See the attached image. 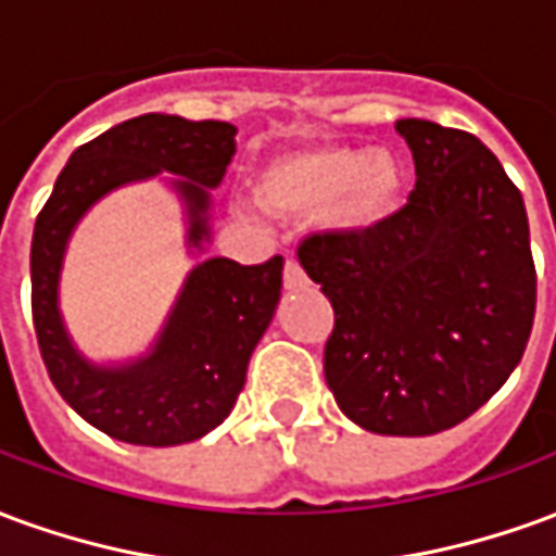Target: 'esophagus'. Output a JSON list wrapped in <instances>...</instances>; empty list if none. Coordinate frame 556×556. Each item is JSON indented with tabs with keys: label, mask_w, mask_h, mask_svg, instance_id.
Returning a JSON list of instances; mask_svg holds the SVG:
<instances>
[{
	"label": "esophagus",
	"mask_w": 556,
	"mask_h": 556,
	"mask_svg": "<svg viewBox=\"0 0 556 556\" xmlns=\"http://www.w3.org/2000/svg\"><path fill=\"white\" fill-rule=\"evenodd\" d=\"M282 282H286V289L289 291H298L309 286V277L303 274V267L298 265L294 258H289V262H286V277H282Z\"/></svg>",
	"instance_id": "1"
}]
</instances>
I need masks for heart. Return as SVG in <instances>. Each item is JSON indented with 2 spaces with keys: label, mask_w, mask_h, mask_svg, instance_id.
Instances as JSON below:
<instances>
[{
  "label": "heart",
  "mask_w": 556,
  "mask_h": 556,
  "mask_svg": "<svg viewBox=\"0 0 556 556\" xmlns=\"http://www.w3.org/2000/svg\"><path fill=\"white\" fill-rule=\"evenodd\" d=\"M255 202L282 217H313L333 238H369L405 205L408 169L390 148L315 142L267 157Z\"/></svg>",
  "instance_id": "1"
}]
</instances>
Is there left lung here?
Returning <instances> with one entry per match:
<instances>
[{
  "label": "left lung",
  "mask_w": 556,
  "mask_h": 556,
  "mask_svg": "<svg viewBox=\"0 0 556 556\" xmlns=\"http://www.w3.org/2000/svg\"><path fill=\"white\" fill-rule=\"evenodd\" d=\"M417 184L369 238L298 250L337 325L325 378L361 429L426 438L482 408L521 361L536 313L525 199L473 134L399 118Z\"/></svg>",
  "instance_id": "left-lung-1"
}]
</instances>
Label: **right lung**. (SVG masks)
Segmentation results:
<instances>
[{
  "label": "right lung",
  "instance_id": "add662e5",
  "mask_svg": "<svg viewBox=\"0 0 556 556\" xmlns=\"http://www.w3.org/2000/svg\"><path fill=\"white\" fill-rule=\"evenodd\" d=\"M235 134L229 122L163 113L122 122L71 154L35 219L31 318L43 366L67 405L115 441L178 446L217 429L235 408L250 357L277 313L282 255L265 265L202 258L214 235L211 190L235 157ZM151 177L179 195L185 245L197 265L147 354L98 364L76 349L58 306L66 243L103 194Z\"/></svg>",
  "mask_w": 556,
  "mask_h": 556
}]
</instances>
